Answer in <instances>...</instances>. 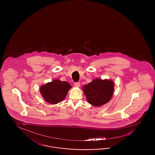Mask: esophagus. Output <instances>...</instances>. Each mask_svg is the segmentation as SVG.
I'll use <instances>...</instances> for the list:
<instances>
[{
	"label": "esophagus",
	"mask_w": 155,
	"mask_h": 155,
	"mask_svg": "<svg viewBox=\"0 0 155 155\" xmlns=\"http://www.w3.org/2000/svg\"><path fill=\"white\" fill-rule=\"evenodd\" d=\"M74 86L75 87H79L80 86V82H75V83H74Z\"/></svg>",
	"instance_id": "obj_1"
}]
</instances>
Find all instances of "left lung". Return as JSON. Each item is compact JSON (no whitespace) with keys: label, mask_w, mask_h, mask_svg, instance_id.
Segmentation results:
<instances>
[{"label":"left lung","mask_w":155,"mask_h":155,"mask_svg":"<svg viewBox=\"0 0 155 155\" xmlns=\"http://www.w3.org/2000/svg\"><path fill=\"white\" fill-rule=\"evenodd\" d=\"M82 90L90 104L94 106H101L111 98L114 93V82L111 80L96 78L84 86Z\"/></svg>","instance_id":"1"}]
</instances>
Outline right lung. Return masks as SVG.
Returning a JSON list of instances; mask_svg holds the SVG:
<instances>
[{"mask_svg":"<svg viewBox=\"0 0 155 155\" xmlns=\"http://www.w3.org/2000/svg\"><path fill=\"white\" fill-rule=\"evenodd\" d=\"M71 87L67 82L56 80L41 86L40 93L45 101L54 104L64 99Z\"/></svg>","mask_w":155,"mask_h":155,"instance_id":"right-lung-1","label":"right lung"}]
</instances>
